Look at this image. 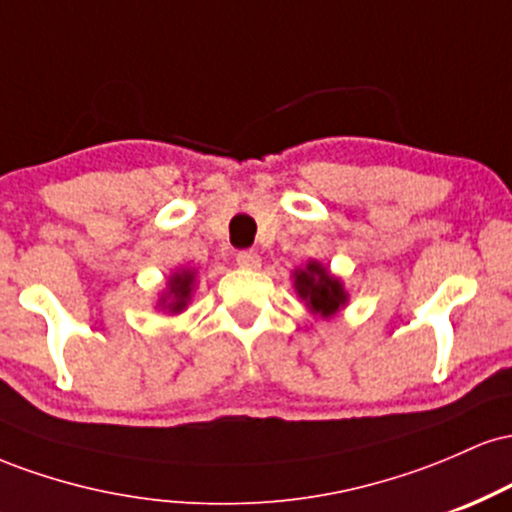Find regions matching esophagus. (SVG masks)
I'll use <instances>...</instances> for the list:
<instances>
[{"label":"esophagus","instance_id":"1","mask_svg":"<svg viewBox=\"0 0 512 512\" xmlns=\"http://www.w3.org/2000/svg\"><path fill=\"white\" fill-rule=\"evenodd\" d=\"M236 262L240 264L243 269H257L262 264L260 255H257L255 250H240L236 255Z\"/></svg>","mask_w":512,"mask_h":512}]
</instances>
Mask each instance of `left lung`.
I'll return each mask as SVG.
<instances>
[{"mask_svg": "<svg viewBox=\"0 0 512 512\" xmlns=\"http://www.w3.org/2000/svg\"><path fill=\"white\" fill-rule=\"evenodd\" d=\"M293 286L301 301L308 305L313 315L332 317L344 308L349 301V293L344 291L342 279L330 274L325 264L310 260L303 269L293 272Z\"/></svg>", "mask_w": 512, "mask_h": 512, "instance_id": "1", "label": "left lung"}]
</instances>
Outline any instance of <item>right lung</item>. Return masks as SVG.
<instances>
[{
	"label": "right lung",
	"mask_w": 512,
	"mask_h": 512,
	"mask_svg": "<svg viewBox=\"0 0 512 512\" xmlns=\"http://www.w3.org/2000/svg\"><path fill=\"white\" fill-rule=\"evenodd\" d=\"M192 291H195V269H178V272L168 279V289L161 296L158 305H161L163 310H168V313L178 315L187 308V303H190Z\"/></svg>",
	"instance_id": "1"
}]
</instances>
